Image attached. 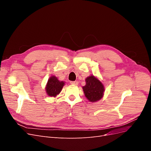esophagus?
Instances as JSON below:
<instances>
[{
	"mask_svg": "<svg viewBox=\"0 0 151 151\" xmlns=\"http://www.w3.org/2000/svg\"><path fill=\"white\" fill-rule=\"evenodd\" d=\"M70 84H73V85H77V84H78V82H77V81H71Z\"/></svg>",
	"mask_w": 151,
	"mask_h": 151,
	"instance_id": "obj_1",
	"label": "esophagus"
}]
</instances>
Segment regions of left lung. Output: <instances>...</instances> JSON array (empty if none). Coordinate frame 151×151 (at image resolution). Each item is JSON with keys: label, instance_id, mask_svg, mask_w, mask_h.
<instances>
[{"label": "left lung", "instance_id": "obj_1", "mask_svg": "<svg viewBox=\"0 0 151 151\" xmlns=\"http://www.w3.org/2000/svg\"><path fill=\"white\" fill-rule=\"evenodd\" d=\"M86 85L83 86V89L86 98L92 103L101 99L104 96V87L98 78L93 75L86 77Z\"/></svg>", "mask_w": 151, "mask_h": 151}]
</instances>
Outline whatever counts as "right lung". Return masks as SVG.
Returning a JSON list of instances; mask_svg holds the SVG:
<instances>
[{
  "label": "right lung",
  "mask_w": 151,
  "mask_h": 151,
  "mask_svg": "<svg viewBox=\"0 0 151 151\" xmlns=\"http://www.w3.org/2000/svg\"><path fill=\"white\" fill-rule=\"evenodd\" d=\"M64 85V81H59L56 76H53L48 79L45 87V91L48 96L55 98L60 94Z\"/></svg>",
  "instance_id": "1"
}]
</instances>
